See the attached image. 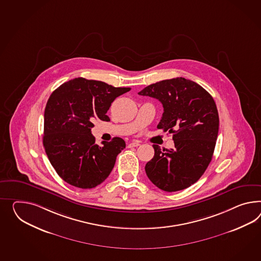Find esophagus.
I'll use <instances>...</instances> for the list:
<instances>
[{
	"mask_svg": "<svg viewBox=\"0 0 261 261\" xmlns=\"http://www.w3.org/2000/svg\"><path fill=\"white\" fill-rule=\"evenodd\" d=\"M138 146H140V142H138V141H133L132 143L128 144L129 147H138Z\"/></svg>",
	"mask_w": 261,
	"mask_h": 261,
	"instance_id": "esophagus-1",
	"label": "esophagus"
}]
</instances>
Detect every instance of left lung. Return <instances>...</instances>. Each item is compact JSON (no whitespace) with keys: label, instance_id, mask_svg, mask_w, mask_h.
Listing matches in <instances>:
<instances>
[{"label":"left lung","instance_id":"left-lung-1","mask_svg":"<svg viewBox=\"0 0 261 261\" xmlns=\"http://www.w3.org/2000/svg\"><path fill=\"white\" fill-rule=\"evenodd\" d=\"M138 94L163 104L157 127L173 134L175 146L162 151L153 145V158L145 167L148 179L167 192L190 187L204 173L214 153L220 120L213 97L184 77L156 82Z\"/></svg>","mask_w":261,"mask_h":261}]
</instances>
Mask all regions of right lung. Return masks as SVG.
<instances>
[{
    "label": "right lung",
    "instance_id": "add662e5",
    "mask_svg": "<svg viewBox=\"0 0 261 261\" xmlns=\"http://www.w3.org/2000/svg\"><path fill=\"white\" fill-rule=\"evenodd\" d=\"M130 88L77 77L56 89L44 111L43 147L60 178L80 188H94L112 172L117 155L126 147L122 138L95 144L93 121H110L108 110Z\"/></svg>",
    "mask_w": 261,
    "mask_h": 261
}]
</instances>
